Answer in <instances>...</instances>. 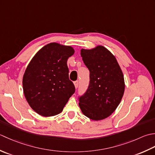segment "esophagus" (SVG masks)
I'll return each instance as SVG.
<instances>
[{
	"label": "esophagus",
	"mask_w": 155,
	"mask_h": 155,
	"mask_svg": "<svg viewBox=\"0 0 155 155\" xmlns=\"http://www.w3.org/2000/svg\"><path fill=\"white\" fill-rule=\"evenodd\" d=\"M74 86H75V88H78V85H79V81H75L74 82Z\"/></svg>",
	"instance_id": "1"
}]
</instances>
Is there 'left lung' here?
Segmentation results:
<instances>
[{
    "label": "left lung",
    "mask_w": 155,
    "mask_h": 155,
    "mask_svg": "<svg viewBox=\"0 0 155 155\" xmlns=\"http://www.w3.org/2000/svg\"><path fill=\"white\" fill-rule=\"evenodd\" d=\"M84 64L90 71L86 92L79 97L82 113L93 120L105 119L119 105L124 92V79L116 58L104 46L81 49Z\"/></svg>",
    "instance_id": "8db88e82"
}]
</instances>
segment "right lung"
Instances as JSON below:
<instances>
[{
  "label": "right lung",
  "mask_w": 155,
  "mask_h": 155,
  "mask_svg": "<svg viewBox=\"0 0 155 155\" xmlns=\"http://www.w3.org/2000/svg\"><path fill=\"white\" fill-rule=\"evenodd\" d=\"M74 51L71 46L49 43L28 65L23 78V92L31 108L39 115L49 117L58 114L74 94L67 65Z\"/></svg>",
  "instance_id": "add662e5"
}]
</instances>
